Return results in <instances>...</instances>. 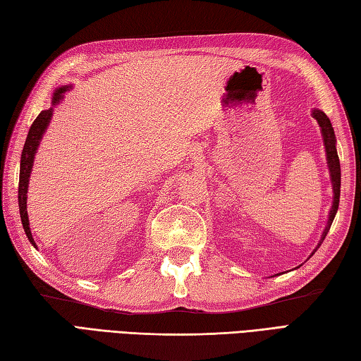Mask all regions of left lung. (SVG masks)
<instances>
[{
	"mask_svg": "<svg viewBox=\"0 0 361 361\" xmlns=\"http://www.w3.org/2000/svg\"><path fill=\"white\" fill-rule=\"evenodd\" d=\"M312 116L317 119L319 130H321V136H323V144H324V150H326V159H327V167H329V175H331V183H332V192H334V202H332V208L329 211V219H327V225L324 228L323 234H321L319 243L317 245V248L312 251L313 256L315 251L321 247V243L326 239V235L329 233V229L332 226V221L336 216V211H338V204H340V188H341V169H340V158L338 153H336V137L335 132L332 127V122L326 116L324 111H321L318 109L312 110Z\"/></svg>",
	"mask_w": 361,
	"mask_h": 361,
	"instance_id": "1",
	"label": "left lung"
}]
</instances>
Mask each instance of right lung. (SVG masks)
<instances>
[{"label":"right lung","mask_w":361,"mask_h":361,"mask_svg":"<svg viewBox=\"0 0 361 361\" xmlns=\"http://www.w3.org/2000/svg\"><path fill=\"white\" fill-rule=\"evenodd\" d=\"M73 85H65V87H59L52 94V101H51V109L43 110L40 114H38L37 119L32 122V126L29 128V133L26 137L25 147H23L21 152V159H20V183H18V206H20V217H21V224L23 229L27 235V240L35 245V240L32 237V233H30V226H29V217H27V188H29V180H30V173H32V167H34V159L37 155L38 145H40L43 135L46 130L49 127V122L52 119V113L56 105L62 102V99L65 96L66 91H70Z\"/></svg>","instance_id":"right-lung-1"}]
</instances>
